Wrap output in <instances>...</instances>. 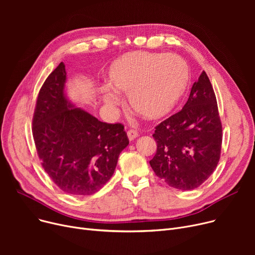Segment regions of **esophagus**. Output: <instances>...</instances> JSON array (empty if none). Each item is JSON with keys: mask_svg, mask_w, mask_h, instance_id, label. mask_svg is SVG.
<instances>
[{"mask_svg": "<svg viewBox=\"0 0 255 255\" xmlns=\"http://www.w3.org/2000/svg\"><path fill=\"white\" fill-rule=\"evenodd\" d=\"M127 135H128L129 140H133V139L136 138V137L138 136V133H137V131L134 130V129H129V130L127 131Z\"/></svg>", "mask_w": 255, "mask_h": 255, "instance_id": "34e87169", "label": "esophagus"}]
</instances>
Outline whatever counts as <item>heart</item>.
<instances>
[{
    "mask_svg": "<svg viewBox=\"0 0 255 255\" xmlns=\"http://www.w3.org/2000/svg\"><path fill=\"white\" fill-rule=\"evenodd\" d=\"M106 78L112 89L127 93L133 111L156 120L175 109L188 86L189 71L178 56L133 51L117 59L107 70ZM112 89L102 88L100 94L105 104L115 110L120 96Z\"/></svg>",
    "mask_w": 255,
    "mask_h": 255,
    "instance_id": "obj_1",
    "label": "heart"
}]
</instances>
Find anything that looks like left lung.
I'll return each mask as SVG.
<instances>
[{"instance_id":"left-lung-1","label":"left lung","mask_w":255,"mask_h":255,"mask_svg":"<svg viewBox=\"0 0 255 255\" xmlns=\"http://www.w3.org/2000/svg\"><path fill=\"white\" fill-rule=\"evenodd\" d=\"M155 129L157 151L150 164L157 177L180 190L195 189L209 179L220 159L222 125L205 71L183 109Z\"/></svg>"}]
</instances>
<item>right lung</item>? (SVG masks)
I'll list each match as a JSON object with an SVG mask.
<instances>
[{"instance_id": "1", "label": "right lung", "mask_w": 255, "mask_h": 255, "mask_svg": "<svg viewBox=\"0 0 255 255\" xmlns=\"http://www.w3.org/2000/svg\"><path fill=\"white\" fill-rule=\"evenodd\" d=\"M63 62L45 79L33 116V137L42 167L61 190L91 195L115 172L129 143L124 125L99 121L74 107L64 93Z\"/></svg>"}]
</instances>
